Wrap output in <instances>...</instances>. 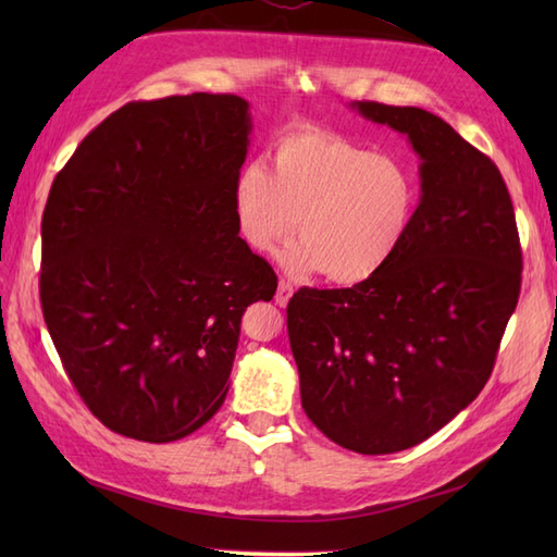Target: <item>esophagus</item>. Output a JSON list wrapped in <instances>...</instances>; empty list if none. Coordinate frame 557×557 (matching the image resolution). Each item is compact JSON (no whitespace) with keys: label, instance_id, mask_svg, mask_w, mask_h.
<instances>
[{"label":"esophagus","instance_id":"esophagus-1","mask_svg":"<svg viewBox=\"0 0 557 557\" xmlns=\"http://www.w3.org/2000/svg\"><path fill=\"white\" fill-rule=\"evenodd\" d=\"M292 294H294L292 282H287V280H280L277 294H275V301H277L280 306H287V304H289V299H292Z\"/></svg>","mask_w":557,"mask_h":557}]
</instances>
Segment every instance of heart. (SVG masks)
<instances>
[{
  "instance_id": "b5f03b06",
  "label": "heart",
  "mask_w": 557,
  "mask_h": 557,
  "mask_svg": "<svg viewBox=\"0 0 557 557\" xmlns=\"http://www.w3.org/2000/svg\"><path fill=\"white\" fill-rule=\"evenodd\" d=\"M417 200V180L399 158L315 128L277 138L268 170L244 164L232 184L236 232L251 251L270 253L297 222L299 239L280 253L282 270L325 272L335 285L385 268L409 234Z\"/></svg>"
}]
</instances>
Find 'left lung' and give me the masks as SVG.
<instances>
[{
	"label": "left lung",
	"instance_id": "1",
	"mask_svg": "<svg viewBox=\"0 0 557 557\" xmlns=\"http://www.w3.org/2000/svg\"><path fill=\"white\" fill-rule=\"evenodd\" d=\"M349 108L407 136L419 206L385 268L347 289H299L287 330L306 417L342 447L389 455L441 431L488 383L522 251L491 158L421 108Z\"/></svg>",
	"mask_w": 557,
	"mask_h": 557
}]
</instances>
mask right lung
Wrapping results in <instances>:
<instances>
[{
    "instance_id": "add662e5",
    "label": "right lung",
    "mask_w": 557,
    "mask_h": 557,
    "mask_svg": "<svg viewBox=\"0 0 557 557\" xmlns=\"http://www.w3.org/2000/svg\"><path fill=\"white\" fill-rule=\"evenodd\" d=\"M239 96L128 102L81 140L42 215V315L110 431L172 443L215 417L242 315L277 277L232 215L251 136Z\"/></svg>"
}]
</instances>
